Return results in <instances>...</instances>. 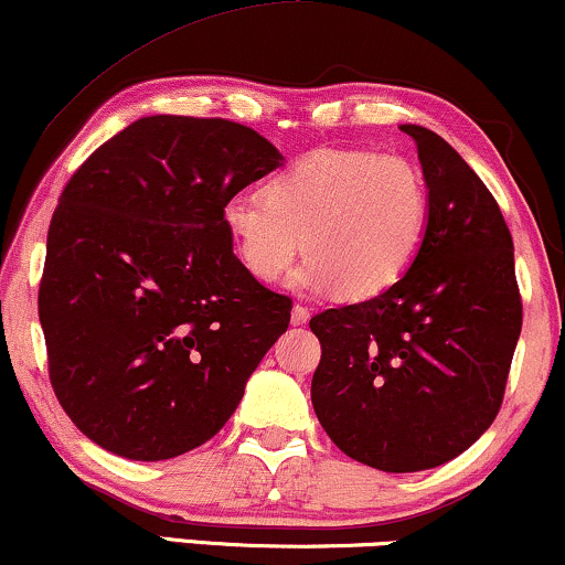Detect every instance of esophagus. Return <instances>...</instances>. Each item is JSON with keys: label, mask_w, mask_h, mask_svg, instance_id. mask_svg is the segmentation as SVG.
<instances>
[{"label": "esophagus", "mask_w": 565, "mask_h": 565, "mask_svg": "<svg viewBox=\"0 0 565 565\" xmlns=\"http://www.w3.org/2000/svg\"><path fill=\"white\" fill-rule=\"evenodd\" d=\"M290 322H294L296 327H301V324L309 322V309H306V306H301V303H296L294 306V315H290Z\"/></svg>", "instance_id": "1"}]
</instances>
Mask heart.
Here are the masks:
<instances>
[{"mask_svg": "<svg viewBox=\"0 0 565 565\" xmlns=\"http://www.w3.org/2000/svg\"><path fill=\"white\" fill-rule=\"evenodd\" d=\"M235 254L256 280L275 282L303 254L296 290L369 301L395 288L419 259L429 191L408 159L361 149L311 151L264 193L241 191L222 206Z\"/></svg>", "mask_w": 565, "mask_h": 565, "instance_id": "heart-1", "label": "heart"}]
</instances>
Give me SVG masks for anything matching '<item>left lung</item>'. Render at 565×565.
Listing matches in <instances>:
<instances>
[{"label": "left lung", "instance_id": "left-lung-1", "mask_svg": "<svg viewBox=\"0 0 565 565\" xmlns=\"http://www.w3.org/2000/svg\"><path fill=\"white\" fill-rule=\"evenodd\" d=\"M416 141L429 222L419 259L387 294L311 319L322 359L311 403L345 456L390 471L435 469L495 422L521 335L513 241L498 201L448 141Z\"/></svg>", "mask_w": 565, "mask_h": 565}]
</instances>
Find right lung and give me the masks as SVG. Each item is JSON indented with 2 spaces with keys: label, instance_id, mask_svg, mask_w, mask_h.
I'll return each instance as SVG.
<instances>
[{
  "label": "right lung",
  "instance_id": "1",
  "mask_svg": "<svg viewBox=\"0 0 565 565\" xmlns=\"http://www.w3.org/2000/svg\"><path fill=\"white\" fill-rule=\"evenodd\" d=\"M282 164L230 120L154 115L78 167L54 209L39 319L49 380L88 440L164 461L212 440L290 298L233 254L222 206Z\"/></svg>",
  "mask_w": 565,
  "mask_h": 565
}]
</instances>
